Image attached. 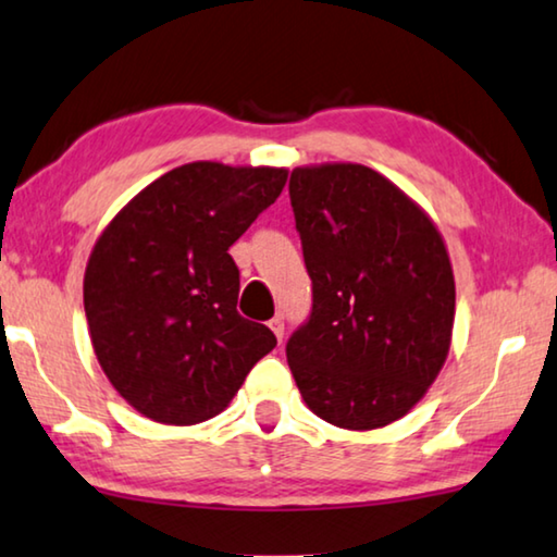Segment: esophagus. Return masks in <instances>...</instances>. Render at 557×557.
<instances>
[{"instance_id": "1", "label": "esophagus", "mask_w": 557, "mask_h": 557, "mask_svg": "<svg viewBox=\"0 0 557 557\" xmlns=\"http://www.w3.org/2000/svg\"><path fill=\"white\" fill-rule=\"evenodd\" d=\"M270 327H272V333L277 335V341L285 338V318H282V315H275V318L270 320Z\"/></svg>"}]
</instances>
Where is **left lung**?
<instances>
[{
  "label": "left lung",
  "mask_w": 557,
  "mask_h": 557,
  "mask_svg": "<svg viewBox=\"0 0 557 557\" xmlns=\"http://www.w3.org/2000/svg\"><path fill=\"white\" fill-rule=\"evenodd\" d=\"M289 203L312 280L287 363L315 417L379 429L421 401L454 325V275L432 219L360 163L295 169Z\"/></svg>",
  "instance_id": "obj_1"
}]
</instances>
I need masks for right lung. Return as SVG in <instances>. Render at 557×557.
Instances as JSON below:
<instances>
[{
	"label": "right lung",
	"instance_id": "obj_1",
	"mask_svg": "<svg viewBox=\"0 0 557 557\" xmlns=\"http://www.w3.org/2000/svg\"><path fill=\"white\" fill-rule=\"evenodd\" d=\"M287 169L184 163L115 214L92 247L83 302L113 388L159 424L216 417L277 346L237 312L230 247L275 203Z\"/></svg>",
	"mask_w": 557,
	"mask_h": 557
}]
</instances>
